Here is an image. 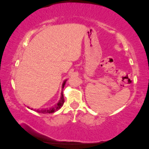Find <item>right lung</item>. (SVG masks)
<instances>
[{
  "label": "right lung",
  "instance_id": "1",
  "mask_svg": "<svg viewBox=\"0 0 149 149\" xmlns=\"http://www.w3.org/2000/svg\"><path fill=\"white\" fill-rule=\"evenodd\" d=\"M65 84V81L64 83H63L62 88H63ZM64 101H65V100H64V98H63V94H62V96H61L60 101H59V102H58V104H57L56 105H55V106H54V107L50 108L48 109H41V110L37 109V110H36L35 111H36L37 113H43V114H47V113H54V112H55V111H58V109H60L61 108V107H62V106L63 104V103H64Z\"/></svg>",
  "mask_w": 149,
  "mask_h": 149
}]
</instances>
